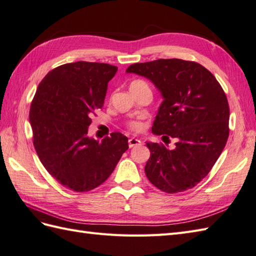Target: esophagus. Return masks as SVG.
I'll return each instance as SVG.
<instances>
[{
    "label": "esophagus",
    "mask_w": 256,
    "mask_h": 256,
    "mask_svg": "<svg viewBox=\"0 0 256 256\" xmlns=\"http://www.w3.org/2000/svg\"><path fill=\"white\" fill-rule=\"evenodd\" d=\"M140 142H142L140 140L136 138H130L128 140V146H130V148H132V147L140 145Z\"/></svg>",
    "instance_id": "esophagus-1"
}]
</instances>
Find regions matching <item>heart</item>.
Returning a JSON list of instances; mask_svg holds the SVG:
<instances>
[{"label":"heart","mask_w":256,"mask_h":256,"mask_svg":"<svg viewBox=\"0 0 256 256\" xmlns=\"http://www.w3.org/2000/svg\"><path fill=\"white\" fill-rule=\"evenodd\" d=\"M138 82H142V80H134L130 85L138 84ZM128 126H130V130H140L142 128V124L140 121H132V122L128 123Z\"/></svg>","instance_id":"1"}]
</instances>
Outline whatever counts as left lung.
<instances>
[{
    "label": "left lung",
    "instance_id": "1",
    "mask_svg": "<svg viewBox=\"0 0 256 256\" xmlns=\"http://www.w3.org/2000/svg\"><path fill=\"white\" fill-rule=\"evenodd\" d=\"M126 73L155 85L162 102L152 130L176 140L174 150L166 140L147 142L148 180L170 194L194 188L208 174L229 136V106L222 86L203 65L180 58L135 63Z\"/></svg>",
    "mask_w": 256,
    "mask_h": 256
}]
</instances>
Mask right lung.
<instances>
[{
    "mask_svg": "<svg viewBox=\"0 0 256 256\" xmlns=\"http://www.w3.org/2000/svg\"><path fill=\"white\" fill-rule=\"evenodd\" d=\"M116 70L96 62L63 64L48 73L36 92L29 112L36 152L46 171L72 191L102 184L128 148L121 133L101 140L88 136L90 116L102 106Z\"/></svg>",
    "mask_w": 256,
    "mask_h": 256,
    "instance_id": "add662e5",
    "label": "right lung"
}]
</instances>
